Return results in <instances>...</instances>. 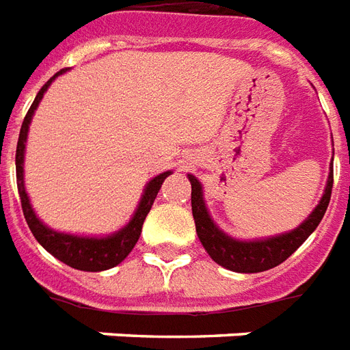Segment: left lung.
<instances>
[{
  "label": "left lung",
  "instance_id": "8db88e82",
  "mask_svg": "<svg viewBox=\"0 0 350 350\" xmlns=\"http://www.w3.org/2000/svg\"><path fill=\"white\" fill-rule=\"evenodd\" d=\"M188 180L192 185V214L193 221H196V231H198V237H200L203 248L206 250V254L224 269L241 272V274H254V272H265V270L282 265L317 229L326 213V206L330 203L334 164H330L325 192L321 196L317 206L311 211L310 216L298 228L285 231L282 234L252 239V241H241V239H234L226 231H221L206 208L205 198H203V185L193 175H188Z\"/></svg>",
  "mask_w": 350,
  "mask_h": 350
}]
</instances>
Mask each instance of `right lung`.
<instances>
[{
  "mask_svg": "<svg viewBox=\"0 0 350 350\" xmlns=\"http://www.w3.org/2000/svg\"><path fill=\"white\" fill-rule=\"evenodd\" d=\"M63 72H67V68H63L55 74L53 78L46 81L39 94L35 96L31 108L27 111L22 129H20V137H18L16 145V185L18 193H20V203H22V211H24L25 221L31 229L33 237L37 239L40 246L52 254L55 259H59L61 262H65L68 267H72L76 270H85V272H100V270H108L117 267L119 262L124 261L132 248L136 246L137 239L142 234V228L144 221L149 214L150 206L154 203L158 196L160 186L165 180V177L172 175L170 172H164L152 177L145 185L144 193L139 198L136 211L132 214V218L129 220L126 226H122L119 231H113L109 234H102V237H89V234H74V233H63V231H55V229L48 228L44 221L40 220L37 213L33 211L29 196L25 192L24 183V158H25V142H27V134H29V124L35 116V109L39 108L42 96L48 91V88L52 85V81L61 76Z\"/></svg>",
  "mask_w": 350,
  "mask_h": 350,
  "instance_id": "right-lung-1",
  "label": "right lung"
}]
</instances>
